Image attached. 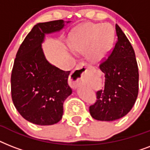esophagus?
<instances>
[{"label": "esophagus", "mask_w": 150, "mask_h": 150, "mask_svg": "<svg viewBox=\"0 0 150 150\" xmlns=\"http://www.w3.org/2000/svg\"><path fill=\"white\" fill-rule=\"evenodd\" d=\"M82 68H86L87 70V69L90 68V66H89L86 64L81 63L78 64L76 68L71 73L70 76H69V85L72 87L73 89L77 88L82 82V79L84 75H83V72L80 73V71Z\"/></svg>", "instance_id": "34e87169"}]
</instances>
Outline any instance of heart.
<instances>
[{"label": "heart", "instance_id": "heart-1", "mask_svg": "<svg viewBox=\"0 0 150 150\" xmlns=\"http://www.w3.org/2000/svg\"><path fill=\"white\" fill-rule=\"evenodd\" d=\"M114 38L115 31L109 23L86 22L71 33L68 44L74 53H86L89 61L98 63L108 56Z\"/></svg>", "mask_w": 150, "mask_h": 150}]
</instances>
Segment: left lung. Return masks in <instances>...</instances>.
I'll list each match as a JSON object with an SVG mask.
<instances>
[{"label":"left lung","instance_id":"obj_1","mask_svg":"<svg viewBox=\"0 0 150 150\" xmlns=\"http://www.w3.org/2000/svg\"><path fill=\"white\" fill-rule=\"evenodd\" d=\"M117 40L108 58L100 64L105 75L104 89L96 93V102L89 107L96 120L113 121L130 111L139 93V69L132 46L120 27Z\"/></svg>","mask_w":150,"mask_h":150}]
</instances>
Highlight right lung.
<instances>
[{"instance_id":"1","label":"right lung","mask_w":150,"mask_h":150,"mask_svg":"<svg viewBox=\"0 0 150 150\" xmlns=\"http://www.w3.org/2000/svg\"><path fill=\"white\" fill-rule=\"evenodd\" d=\"M64 25V20L35 25L15 59L11 77L13 103L25 120L35 125H51L61 121L64 102L72 93L68 83L70 71L51 64L42 48L46 34L59 32Z\"/></svg>"}]
</instances>
